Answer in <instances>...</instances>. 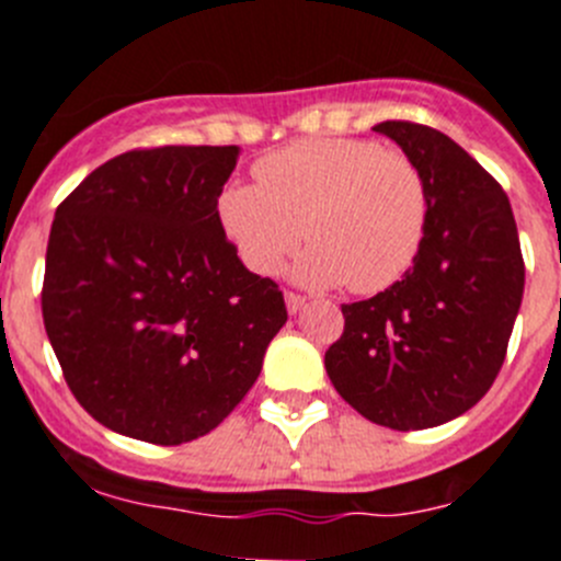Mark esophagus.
I'll use <instances>...</instances> for the list:
<instances>
[{"instance_id": "1", "label": "esophagus", "mask_w": 561, "mask_h": 561, "mask_svg": "<svg viewBox=\"0 0 561 561\" xmlns=\"http://www.w3.org/2000/svg\"><path fill=\"white\" fill-rule=\"evenodd\" d=\"M285 305H287V312H290V316H296L298 310H305V305H307V298L305 296H298V293H285Z\"/></svg>"}]
</instances>
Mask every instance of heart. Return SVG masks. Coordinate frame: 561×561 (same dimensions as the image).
Wrapping results in <instances>:
<instances>
[{"instance_id": "heart-1", "label": "heart", "mask_w": 561, "mask_h": 561, "mask_svg": "<svg viewBox=\"0 0 561 561\" xmlns=\"http://www.w3.org/2000/svg\"><path fill=\"white\" fill-rule=\"evenodd\" d=\"M256 185H229L218 218L254 274L282 268L301 238L296 279L379 293L415 265L428 227V185L415 160L365 138H307L254 165Z\"/></svg>"}]
</instances>
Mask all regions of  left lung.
<instances>
[{
  "instance_id": "8db88e82",
  "label": "left lung",
  "mask_w": 561,
  "mask_h": 561,
  "mask_svg": "<svg viewBox=\"0 0 561 561\" xmlns=\"http://www.w3.org/2000/svg\"><path fill=\"white\" fill-rule=\"evenodd\" d=\"M374 129L426 180V238L401 282L343 305L345 329L323 363L359 415L412 432L454 421L493 387L526 268L504 187L462 146L412 122Z\"/></svg>"
}]
</instances>
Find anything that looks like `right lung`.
I'll return each instance as SVG.
<instances>
[{
    "label": "right lung",
    "instance_id": "right-lung-1",
    "mask_svg": "<svg viewBox=\"0 0 561 561\" xmlns=\"http://www.w3.org/2000/svg\"><path fill=\"white\" fill-rule=\"evenodd\" d=\"M238 146L113 157L57 207L41 310L82 410L180 446L218 426L263 370L287 310L227 240L218 196Z\"/></svg>",
    "mask_w": 561,
    "mask_h": 561
}]
</instances>
